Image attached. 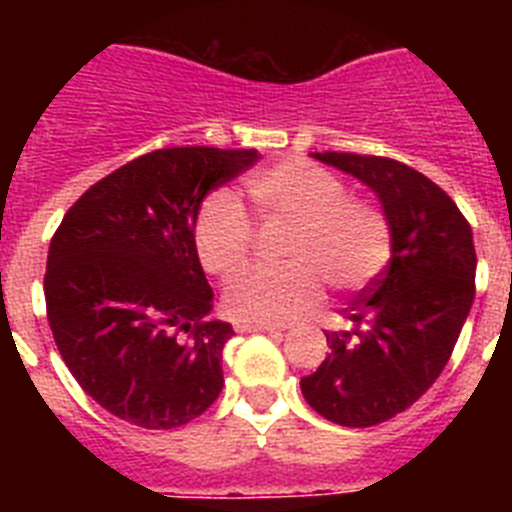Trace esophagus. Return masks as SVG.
Here are the masks:
<instances>
[{
    "instance_id": "1",
    "label": "esophagus",
    "mask_w": 512,
    "mask_h": 512,
    "mask_svg": "<svg viewBox=\"0 0 512 512\" xmlns=\"http://www.w3.org/2000/svg\"><path fill=\"white\" fill-rule=\"evenodd\" d=\"M235 330L238 333H279V330H284L282 325H266V323H235Z\"/></svg>"
}]
</instances>
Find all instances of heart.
I'll use <instances>...</instances> for the list:
<instances>
[{
	"instance_id": "1",
	"label": "heart",
	"mask_w": 512,
	"mask_h": 512,
	"mask_svg": "<svg viewBox=\"0 0 512 512\" xmlns=\"http://www.w3.org/2000/svg\"><path fill=\"white\" fill-rule=\"evenodd\" d=\"M248 200L266 233H289L287 271H248L223 292V307L241 323L279 325L312 312L323 284L361 292L392 259L390 220L377 205L348 197L336 174L310 161H282L248 176ZM253 225L233 194L220 189L194 220V251L212 277H233L251 259Z\"/></svg>"
}]
</instances>
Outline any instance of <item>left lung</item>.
I'll return each instance as SVG.
<instances>
[{"label": "left lung", "mask_w": 512, "mask_h": 512, "mask_svg": "<svg viewBox=\"0 0 512 512\" xmlns=\"http://www.w3.org/2000/svg\"><path fill=\"white\" fill-rule=\"evenodd\" d=\"M312 156L372 189L392 228L390 264L343 307L348 328L325 333L330 354L300 382L315 413L369 428L408 410L449 364L474 300L472 228L449 194L395 158Z\"/></svg>", "instance_id": "8db88e82"}]
</instances>
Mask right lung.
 <instances>
[{
	"mask_svg": "<svg viewBox=\"0 0 512 512\" xmlns=\"http://www.w3.org/2000/svg\"><path fill=\"white\" fill-rule=\"evenodd\" d=\"M259 161L187 146L133 158L74 202L48 248L45 310L81 390L128 423L169 431L223 390L230 323L210 320L197 251L202 200Z\"/></svg>",
	"mask_w": 512,
	"mask_h": 512,
	"instance_id": "obj_1",
	"label": "right lung"
}]
</instances>
